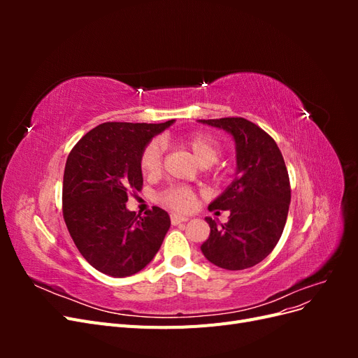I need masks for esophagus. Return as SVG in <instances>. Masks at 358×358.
Listing matches in <instances>:
<instances>
[{
    "instance_id": "34e87169",
    "label": "esophagus",
    "mask_w": 358,
    "mask_h": 358,
    "mask_svg": "<svg viewBox=\"0 0 358 358\" xmlns=\"http://www.w3.org/2000/svg\"><path fill=\"white\" fill-rule=\"evenodd\" d=\"M170 220H171L173 225H178L180 222H187L189 218H188V216H183V215H179V213H171Z\"/></svg>"
}]
</instances>
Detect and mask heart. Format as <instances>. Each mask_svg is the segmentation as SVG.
<instances>
[{
  "instance_id": "heart-1",
  "label": "heart",
  "mask_w": 358,
  "mask_h": 358,
  "mask_svg": "<svg viewBox=\"0 0 358 358\" xmlns=\"http://www.w3.org/2000/svg\"><path fill=\"white\" fill-rule=\"evenodd\" d=\"M179 143L183 148H187L199 164L204 167L212 166L220 157V143L209 134L194 133L182 137ZM162 149L164 148H162L159 140H152V142L145 146L142 155H140V169H142L143 175L155 176L159 171ZM161 200L173 209L188 210L194 206V201H196V194L188 187H171L162 192Z\"/></svg>"
}]
</instances>
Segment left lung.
<instances>
[{"instance_id": "left-lung-1", "label": "left lung", "mask_w": 358, "mask_h": 358, "mask_svg": "<svg viewBox=\"0 0 358 358\" xmlns=\"http://www.w3.org/2000/svg\"><path fill=\"white\" fill-rule=\"evenodd\" d=\"M200 122L224 129L236 143V178L209 204V210H230L229 222L206 218L210 234L201 252L221 268L252 267L273 251L287 222L291 188L284 157L275 140L245 117Z\"/></svg>"}]
</instances>
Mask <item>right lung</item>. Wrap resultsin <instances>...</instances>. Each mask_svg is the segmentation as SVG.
I'll return each mask as SVG.
<instances>
[{"label":"right lung","instance_id":"obj_1","mask_svg":"<svg viewBox=\"0 0 358 358\" xmlns=\"http://www.w3.org/2000/svg\"><path fill=\"white\" fill-rule=\"evenodd\" d=\"M173 122H104L86 133L66 162L62 213L71 239L94 268L113 278L145 268L170 229V216L154 206L145 216L127 209L128 194L140 191V155Z\"/></svg>","mask_w":358,"mask_h":358}]
</instances>
